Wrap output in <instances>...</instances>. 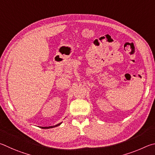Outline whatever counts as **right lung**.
Returning <instances> with one entry per match:
<instances>
[{"label":"right lung","instance_id":"right-lung-1","mask_svg":"<svg viewBox=\"0 0 155 155\" xmlns=\"http://www.w3.org/2000/svg\"><path fill=\"white\" fill-rule=\"evenodd\" d=\"M61 123H58V124H56V125H54V126H50V127H41V129H50V128H54V127H56L59 126L60 124H61Z\"/></svg>","mask_w":155,"mask_h":155}]
</instances>
